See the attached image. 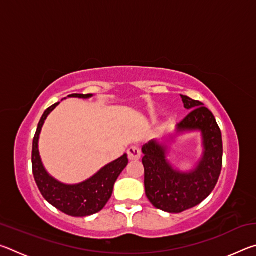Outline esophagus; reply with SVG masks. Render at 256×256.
I'll list each match as a JSON object with an SVG mask.
<instances>
[{
	"mask_svg": "<svg viewBox=\"0 0 256 256\" xmlns=\"http://www.w3.org/2000/svg\"><path fill=\"white\" fill-rule=\"evenodd\" d=\"M128 157L130 160H138L141 158V150L136 146H130L128 149Z\"/></svg>",
	"mask_w": 256,
	"mask_h": 256,
	"instance_id": "esophagus-1",
	"label": "esophagus"
}]
</instances>
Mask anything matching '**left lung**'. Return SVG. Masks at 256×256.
<instances>
[{"label":"left lung","instance_id":"obj_1","mask_svg":"<svg viewBox=\"0 0 256 256\" xmlns=\"http://www.w3.org/2000/svg\"><path fill=\"white\" fill-rule=\"evenodd\" d=\"M190 112L180 120L177 132L198 130L202 132L204 152L196 170H175L166 160V149L151 140L142 146L146 196L152 206L170 214L194 208L210 196L222 167V138L212 112L198 100L180 94Z\"/></svg>","mask_w":256,"mask_h":256}]
</instances>
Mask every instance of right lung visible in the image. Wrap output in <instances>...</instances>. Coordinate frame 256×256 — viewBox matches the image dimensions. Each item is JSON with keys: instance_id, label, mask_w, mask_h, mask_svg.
<instances>
[{"instance_id": "1", "label": "right lung", "mask_w": 256, "mask_h": 256, "mask_svg": "<svg viewBox=\"0 0 256 256\" xmlns=\"http://www.w3.org/2000/svg\"><path fill=\"white\" fill-rule=\"evenodd\" d=\"M92 96V94H68V97L78 98H89ZM58 104L56 102L47 108L38 123L32 141V174L42 196L56 209L72 216H92L100 211L110 198L115 182L128 162V156L124 154L115 162L106 164L96 175L84 183L66 185L54 180L42 164L38 151V138L46 118Z\"/></svg>"}]
</instances>
